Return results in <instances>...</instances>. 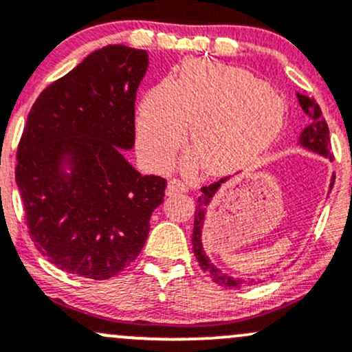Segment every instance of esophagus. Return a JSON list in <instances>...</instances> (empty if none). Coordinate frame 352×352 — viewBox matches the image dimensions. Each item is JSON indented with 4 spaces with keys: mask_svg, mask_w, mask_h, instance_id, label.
Masks as SVG:
<instances>
[{
    "mask_svg": "<svg viewBox=\"0 0 352 352\" xmlns=\"http://www.w3.org/2000/svg\"><path fill=\"white\" fill-rule=\"evenodd\" d=\"M182 192H187V185L180 182V180H170L167 184V195H177V194H182Z\"/></svg>",
    "mask_w": 352,
    "mask_h": 352,
    "instance_id": "1",
    "label": "esophagus"
}]
</instances>
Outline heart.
<instances>
[{
  "label": "heart",
  "mask_w": 352,
  "mask_h": 352,
  "mask_svg": "<svg viewBox=\"0 0 352 352\" xmlns=\"http://www.w3.org/2000/svg\"><path fill=\"white\" fill-rule=\"evenodd\" d=\"M284 102L242 68L187 60L177 78L150 88L137 110V145L150 165L165 168L190 125L195 152L188 168L202 164L210 175L244 167L276 140L284 125Z\"/></svg>",
  "instance_id": "1"
}]
</instances>
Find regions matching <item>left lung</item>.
<instances>
[{
    "label": "left lung",
    "instance_id": "obj_1",
    "mask_svg": "<svg viewBox=\"0 0 352 352\" xmlns=\"http://www.w3.org/2000/svg\"><path fill=\"white\" fill-rule=\"evenodd\" d=\"M297 100H299V105L304 110V113L307 115L309 125L302 130L299 137V145L302 148L309 150V152H314L318 155H322L329 160H333V153H331V140H329V126H327L326 120L322 117V111L320 107L316 103L314 98L306 94H297ZM229 180V177L226 179H220L219 182L202 187V195L199 197V202L195 207V219H194V234H192V245H194V254L197 257V262L202 267L204 272L207 276H210V279L214 283H217L223 287H241L242 284H245V280L235 279V277L229 276V274H223L222 269H219L214 262L208 258V256L204 250L202 245V232H204V223H206V215H207V207L210 206L212 199L215 194L220 190L223 184ZM334 185V175L331 179L329 192L333 190ZM254 283V280H250Z\"/></svg>",
    "mask_w": 352,
    "mask_h": 352
}]
</instances>
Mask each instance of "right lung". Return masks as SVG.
Instances as JSON below:
<instances>
[{
	"label": "right lung",
	"instance_id": "1",
	"mask_svg": "<svg viewBox=\"0 0 352 352\" xmlns=\"http://www.w3.org/2000/svg\"><path fill=\"white\" fill-rule=\"evenodd\" d=\"M145 50L108 45L41 91L18 146L16 185L36 249L65 272L105 280L144 249L167 180L142 175L135 98Z\"/></svg>",
	"mask_w": 352,
	"mask_h": 352
}]
</instances>
